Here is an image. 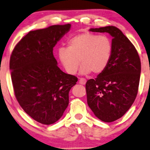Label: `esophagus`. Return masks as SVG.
I'll use <instances>...</instances> for the list:
<instances>
[{
  "label": "esophagus",
  "mask_w": 150,
  "mask_h": 150,
  "mask_svg": "<svg viewBox=\"0 0 150 150\" xmlns=\"http://www.w3.org/2000/svg\"><path fill=\"white\" fill-rule=\"evenodd\" d=\"M79 83L81 85H85L86 83V80L83 78H80L79 79Z\"/></svg>",
  "instance_id": "1"
}]
</instances>
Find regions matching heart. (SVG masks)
I'll return each mask as SVG.
<instances>
[{"label": "heart", "mask_w": 150, "mask_h": 150, "mask_svg": "<svg viewBox=\"0 0 150 150\" xmlns=\"http://www.w3.org/2000/svg\"><path fill=\"white\" fill-rule=\"evenodd\" d=\"M112 50L111 40L107 36L85 32L70 38L67 48L60 47L58 51V58L69 74L76 73L80 62L82 64L81 74H88L92 71L100 74L108 65Z\"/></svg>", "instance_id": "heart-1"}]
</instances>
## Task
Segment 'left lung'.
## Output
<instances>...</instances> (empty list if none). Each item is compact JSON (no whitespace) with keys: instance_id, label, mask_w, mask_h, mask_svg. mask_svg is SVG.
<instances>
[{"instance_id":"1","label":"left lung","mask_w":150,"mask_h":150,"mask_svg":"<svg viewBox=\"0 0 150 150\" xmlns=\"http://www.w3.org/2000/svg\"><path fill=\"white\" fill-rule=\"evenodd\" d=\"M112 36V50L108 65L95 79L87 81V101L96 117L105 122L122 117L137 96L141 64L136 48L117 28H90Z\"/></svg>"}]
</instances>
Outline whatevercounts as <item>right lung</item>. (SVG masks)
<instances>
[{"label": "right lung", "mask_w": 150, "mask_h": 150, "mask_svg": "<svg viewBox=\"0 0 150 150\" xmlns=\"http://www.w3.org/2000/svg\"><path fill=\"white\" fill-rule=\"evenodd\" d=\"M71 24L54 25L30 31L18 42L10 60L16 100L33 120L43 125L55 123L69 104L75 76L58 67L53 47L70 30Z\"/></svg>", "instance_id": "1"}]
</instances>
